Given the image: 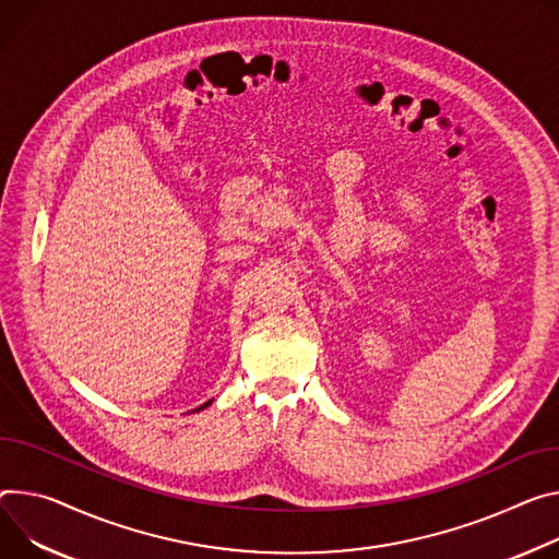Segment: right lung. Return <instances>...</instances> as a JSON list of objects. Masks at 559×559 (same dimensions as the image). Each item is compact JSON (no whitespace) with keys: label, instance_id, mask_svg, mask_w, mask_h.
<instances>
[{"label":"right lung","instance_id":"add662e5","mask_svg":"<svg viewBox=\"0 0 559 559\" xmlns=\"http://www.w3.org/2000/svg\"><path fill=\"white\" fill-rule=\"evenodd\" d=\"M210 403H212V401H207L205 405H200V408H198V411H202V408H207V405H210Z\"/></svg>","mask_w":559,"mask_h":559}]
</instances>
